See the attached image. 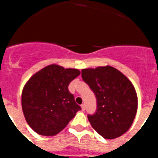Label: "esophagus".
Returning <instances> with one entry per match:
<instances>
[{
  "label": "esophagus",
  "mask_w": 158,
  "mask_h": 158,
  "mask_svg": "<svg viewBox=\"0 0 158 158\" xmlns=\"http://www.w3.org/2000/svg\"><path fill=\"white\" fill-rule=\"evenodd\" d=\"M81 108H82V111H85V109H86L85 105H82V106H81Z\"/></svg>",
  "instance_id": "esophagus-1"
}]
</instances>
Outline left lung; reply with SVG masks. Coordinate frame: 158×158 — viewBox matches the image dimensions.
I'll return each instance as SVG.
<instances>
[{
    "label": "left lung",
    "mask_w": 158,
    "mask_h": 158,
    "mask_svg": "<svg viewBox=\"0 0 158 158\" xmlns=\"http://www.w3.org/2000/svg\"><path fill=\"white\" fill-rule=\"evenodd\" d=\"M82 78L97 98L96 113L87 116L92 127L107 139L127 131L138 109L137 94L131 82L109 65L82 69Z\"/></svg>",
    "instance_id": "left-lung-1"
}]
</instances>
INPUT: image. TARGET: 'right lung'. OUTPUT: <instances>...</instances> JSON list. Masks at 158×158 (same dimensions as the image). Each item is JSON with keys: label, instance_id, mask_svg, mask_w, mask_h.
I'll return each instance as SVG.
<instances>
[{"label": "right lung", "instance_id": "add662e5", "mask_svg": "<svg viewBox=\"0 0 158 158\" xmlns=\"http://www.w3.org/2000/svg\"><path fill=\"white\" fill-rule=\"evenodd\" d=\"M79 74L78 69L50 64L27 82L22 92L23 113L38 135L58 134L80 110L69 90V83Z\"/></svg>", "mask_w": 158, "mask_h": 158}]
</instances>
